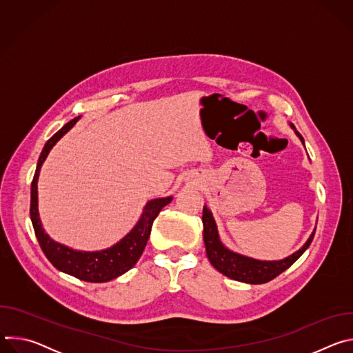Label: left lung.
<instances>
[{
  "label": "left lung",
  "mask_w": 353,
  "mask_h": 353,
  "mask_svg": "<svg viewBox=\"0 0 353 353\" xmlns=\"http://www.w3.org/2000/svg\"><path fill=\"white\" fill-rule=\"evenodd\" d=\"M289 125L294 131L300 142L305 145L303 137L299 134L294 125L293 124H289ZM203 225H204V243H205L207 256L210 263L214 265V268L230 279L244 282V283H251V285L270 282L271 279L282 274L285 270H288L309 248L316 233V229H314L310 237L306 240V243L297 251H294L293 254L282 260L267 261V260H257L253 257H247L228 248L219 237L216 222L207 205H204V210H203Z\"/></svg>",
  "instance_id": "8db88e82"
}]
</instances>
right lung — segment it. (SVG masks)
I'll list each match as a JSON object with an SVG mask.
<instances>
[{
  "mask_svg": "<svg viewBox=\"0 0 353 353\" xmlns=\"http://www.w3.org/2000/svg\"><path fill=\"white\" fill-rule=\"evenodd\" d=\"M79 119L81 117H75L74 120L67 123L60 131H57L46 142L41 150L30 187V219L44 256L59 271L72 275L85 282L102 283L119 278L137 264L146 245L155 218L163 207L172 203L173 196L170 195L165 198H155L148 201L135 226L120 241H117L109 248L99 251H81L54 241L44 232L39 216V174L46 158L50 154V150H52V148L77 124Z\"/></svg>",
  "mask_w": 353,
  "mask_h": 353,
  "instance_id": "obj_1",
  "label": "right lung"
}]
</instances>
